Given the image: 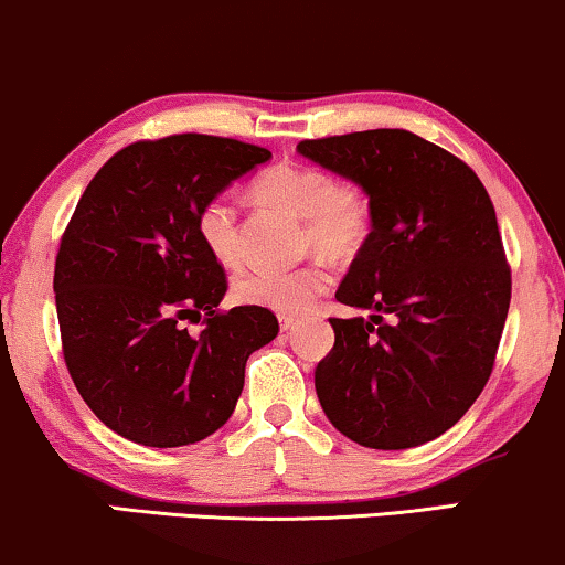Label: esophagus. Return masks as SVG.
I'll return each instance as SVG.
<instances>
[{
    "label": "esophagus",
    "instance_id": "1",
    "mask_svg": "<svg viewBox=\"0 0 565 565\" xmlns=\"http://www.w3.org/2000/svg\"><path fill=\"white\" fill-rule=\"evenodd\" d=\"M296 323H298V316H288V313L280 316V329L282 331H290L292 327H296Z\"/></svg>",
    "mask_w": 565,
    "mask_h": 565
}]
</instances>
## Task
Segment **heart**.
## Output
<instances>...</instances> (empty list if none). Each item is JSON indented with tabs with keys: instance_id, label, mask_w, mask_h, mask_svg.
Instances as JSON below:
<instances>
[{
	"instance_id": "obj_1",
	"label": "heart",
	"mask_w": 565,
	"mask_h": 565,
	"mask_svg": "<svg viewBox=\"0 0 565 565\" xmlns=\"http://www.w3.org/2000/svg\"><path fill=\"white\" fill-rule=\"evenodd\" d=\"M254 195L267 205L303 218V242L334 262H350L365 249L375 226V207L367 188L354 180H334L327 169L303 161H277L257 174ZM198 236L207 254L223 267L242 259L238 213L228 195H213L200 205ZM331 285V273L321 262L280 273L252 269L234 285L236 298L246 306L269 308L277 313H303Z\"/></svg>"
}]
</instances>
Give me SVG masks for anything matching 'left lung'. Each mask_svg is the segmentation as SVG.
Here are the masks:
<instances>
[{
    "mask_svg": "<svg viewBox=\"0 0 565 565\" xmlns=\"http://www.w3.org/2000/svg\"><path fill=\"white\" fill-rule=\"evenodd\" d=\"M298 151L367 188L370 242L337 300L370 319H329L316 367L329 422L352 443L406 450L445 435L489 383L512 269L497 211L466 161L398 128L306 138Z\"/></svg>",
    "mask_w": 565,
    "mask_h": 565,
    "instance_id": "8db88e82",
    "label": "left lung"
}]
</instances>
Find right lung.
Masks as SVG:
<instances>
[{"label": "right lung", "mask_w": 565, "mask_h": 565, "mask_svg": "<svg viewBox=\"0 0 565 565\" xmlns=\"http://www.w3.org/2000/svg\"><path fill=\"white\" fill-rule=\"evenodd\" d=\"M269 157L205 134L136 141L76 203L53 273L61 350L84 404L130 443L182 447L221 429L249 354L280 331L269 308L221 311L226 273L195 228L207 198Z\"/></svg>", "instance_id": "add662e5"}]
</instances>
